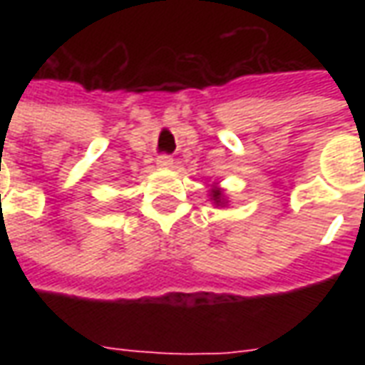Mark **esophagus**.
Here are the masks:
<instances>
[{
    "instance_id": "1",
    "label": "esophagus",
    "mask_w": 365,
    "mask_h": 365,
    "mask_svg": "<svg viewBox=\"0 0 365 365\" xmlns=\"http://www.w3.org/2000/svg\"><path fill=\"white\" fill-rule=\"evenodd\" d=\"M156 164H158L160 168H172L174 166V158H172V156H166V154H162V156L156 158Z\"/></svg>"
}]
</instances>
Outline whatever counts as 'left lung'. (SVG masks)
<instances>
[{
	"label": "left lung",
	"mask_w": 365,
	"mask_h": 365,
	"mask_svg": "<svg viewBox=\"0 0 365 365\" xmlns=\"http://www.w3.org/2000/svg\"><path fill=\"white\" fill-rule=\"evenodd\" d=\"M209 199H211V203H213L215 207L229 205V195H227V191L222 190L219 183H213V185H211V190H209Z\"/></svg>",
	"instance_id": "1"
}]
</instances>
